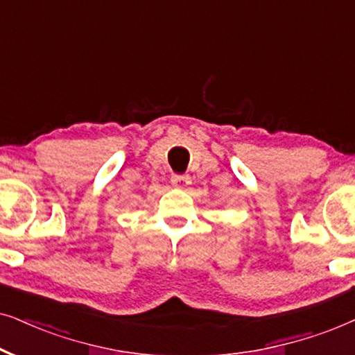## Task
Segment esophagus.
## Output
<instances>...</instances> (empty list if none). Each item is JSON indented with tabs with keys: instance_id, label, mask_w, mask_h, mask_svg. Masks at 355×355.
I'll return each instance as SVG.
<instances>
[{
	"instance_id": "esophagus-1",
	"label": "esophagus",
	"mask_w": 355,
	"mask_h": 355,
	"mask_svg": "<svg viewBox=\"0 0 355 355\" xmlns=\"http://www.w3.org/2000/svg\"><path fill=\"white\" fill-rule=\"evenodd\" d=\"M172 185L178 190H185L191 185V178L188 175H173L172 177Z\"/></svg>"
}]
</instances>
